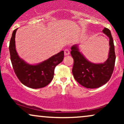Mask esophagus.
Wrapping results in <instances>:
<instances>
[{
  "mask_svg": "<svg viewBox=\"0 0 124 124\" xmlns=\"http://www.w3.org/2000/svg\"><path fill=\"white\" fill-rule=\"evenodd\" d=\"M64 54H65V55H68L70 54V51L68 49H65L64 51Z\"/></svg>",
  "mask_w": 124,
  "mask_h": 124,
  "instance_id": "34e87169",
  "label": "esophagus"
}]
</instances>
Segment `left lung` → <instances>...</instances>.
Segmentation results:
<instances>
[{
    "label": "left lung",
    "mask_w": 124,
    "mask_h": 124,
    "mask_svg": "<svg viewBox=\"0 0 124 124\" xmlns=\"http://www.w3.org/2000/svg\"><path fill=\"white\" fill-rule=\"evenodd\" d=\"M103 32L109 38L108 58L104 63H92L80 53L76 45L71 47L70 54L74 60L72 68L74 78L88 89L98 88L105 85L111 78L114 69L116 54L113 39L109 29L104 28Z\"/></svg>",
    "instance_id": "1"
}]
</instances>
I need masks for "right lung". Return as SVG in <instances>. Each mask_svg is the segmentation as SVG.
Returning <instances> with one entry per match:
<instances>
[{
    "instance_id": "right-lung-1",
    "label": "right lung",
    "mask_w": 124,
    "mask_h": 124,
    "mask_svg": "<svg viewBox=\"0 0 124 124\" xmlns=\"http://www.w3.org/2000/svg\"><path fill=\"white\" fill-rule=\"evenodd\" d=\"M17 30V28L13 32L9 44L11 62L16 75L21 83L28 87L39 89L47 86L53 79L55 67L63 61L64 51H61L37 65L28 64L18 56L16 50Z\"/></svg>"
}]
</instances>
